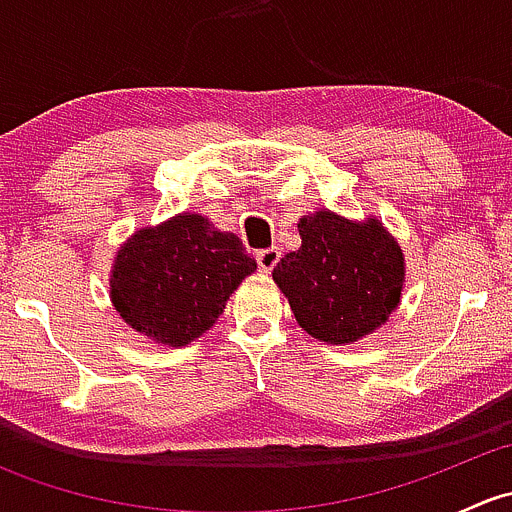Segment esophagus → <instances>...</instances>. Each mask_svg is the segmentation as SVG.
<instances>
[{
	"label": "esophagus",
	"mask_w": 512,
	"mask_h": 512,
	"mask_svg": "<svg viewBox=\"0 0 512 512\" xmlns=\"http://www.w3.org/2000/svg\"><path fill=\"white\" fill-rule=\"evenodd\" d=\"M280 257V247H270V250L257 252V265H260L262 272H272L277 267V262H280Z\"/></svg>",
	"instance_id": "obj_1"
}]
</instances>
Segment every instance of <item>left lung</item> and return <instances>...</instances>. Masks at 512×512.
<instances>
[{"mask_svg":"<svg viewBox=\"0 0 512 512\" xmlns=\"http://www.w3.org/2000/svg\"><path fill=\"white\" fill-rule=\"evenodd\" d=\"M297 230L302 245L277 262L272 280L299 327L344 347L389 322L404 292L406 260L384 223L319 208L302 215Z\"/></svg>","mask_w":512,"mask_h":512,"instance_id":"8db88e82","label":"left lung"}]
</instances>
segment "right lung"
I'll list each match as a JSON object with an SVG mask.
<instances>
[{
	"label": "right lung",
	"mask_w": 512,
	"mask_h": 512,
	"mask_svg": "<svg viewBox=\"0 0 512 512\" xmlns=\"http://www.w3.org/2000/svg\"><path fill=\"white\" fill-rule=\"evenodd\" d=\"M255 270L235 232L218 230L200 213H178L118 247L108 294L128 327L178 349L218 322L230 294Z\"/></svg>",
	"instance_id": "1"
}]
</instances>
